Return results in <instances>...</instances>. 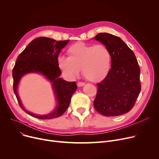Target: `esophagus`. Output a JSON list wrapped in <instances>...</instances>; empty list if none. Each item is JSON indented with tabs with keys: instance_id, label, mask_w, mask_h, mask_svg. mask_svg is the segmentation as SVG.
Wrapping results in <instances>:
<instances>
[{
	"instance_id": "obj_1",
	"label": "esophagus",
	"mask_w": 159,
	"mask_h": 159,
	"mask_svg": "<svg viewBox=\"0 0 159 159\" xmlns=\"http://www.w3.org/2000/svg\"><path fill=\"white\" fill-rule=\"evenodd\" d=\"M84 85V82H79L77 83V86L79 87H81V86H83Z\"/></svg>"
}]
</instances>
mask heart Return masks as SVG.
<instances>
[{
  "label": "heart",
  "instance_id": "heart-1",
  "mask_svg": "<svg viewBox=\"0 0 159 159\" xmlns=\"http://www.w3.org/2000/svg\"><path fill=\"white\" fill-rule=\"evenodd\" d=\"M67 53L68 57H58V65L70 78L77 77L82 69L86 79L98 82L104 79L110 70L111 53L104 44H87L79 42L70 46Z\"/></svg>",
  "mask_w": 159,
  "mask_h": 159
}]
</instances>
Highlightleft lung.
<instances>
[{
  "label": "left lung",
  "instance_id": "1",
  "mask_svg": "<svg viewBox=\"0 0 159 159\" xmlns=\"http://www.w3.org/2000/svg\"><path fill=\"white\" fill-rule=\"evenodd\" d=\"M95 39L106 45L111 53V68L105 79L98 83L93 101L95 109L106 116L129 112L140 93V68L132 50L119 37L100 33Z\"/></svg>",
  "mask_w": 159,
  "mask_h": 159
}]
</instances>
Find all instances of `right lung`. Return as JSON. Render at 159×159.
I'll return each mask as SVG.
<instances>
[{"label": "right lung", "instance_id": "right-lung-1", "mask_svg": "<svg viewBox=\"0 0 159 159\" xmlns=\"http://www.w3.org/2000/svg\"><path fill=\"white\" fill-rule=\"evenodd\" d=\"M68 43L69 40L57 41L48 37H38L33 40L16 58L12 72L13 91L20 107L28 115L39 119H51L60 116L68 109L77 86L75 82H68L59 78L62 72L58 65V56ZM28 72H40L52 83L57 101L53 112L37 116L28 112L21 105L17 87L21 77Z\"/></svg>", "mask_w": 159, "mask_h": 159}]
</instances>
